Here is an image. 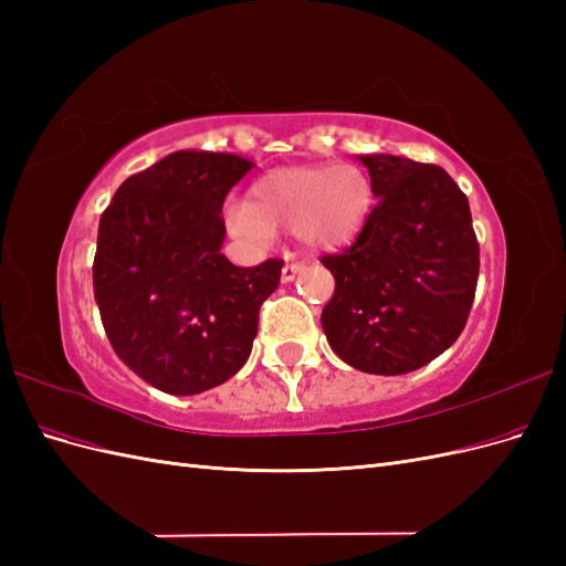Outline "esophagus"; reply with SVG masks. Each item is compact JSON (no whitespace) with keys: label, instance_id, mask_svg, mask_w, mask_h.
Masks as SVG:
<instances>
[{"label":"esophagus","instance_id":"34e87169","mask_svg":"<svg viewBox=\"0 0 566 566\" xmlns=\"http://www.w3.org/2000/svg\"><path fill=\"white\" fill-rule=\"evenodd\" d=\"M304 271V264H300V262H293V264H285L283 266V271H281V281L283 283H290V281H295L300 273Z\"/></svg>","mask_w":566,"mask_h":566}]
</instances>
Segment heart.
Segmentation results:
<instances>
[{"instance_id":"obj_1","label":"heart","mask_w":566,"mask_h":566,"mask_svg":"<svg viewBox=\"0 0 566 566\" xmlns=\"http://www.w3.org/2000/svg\"><path fill=\"white\" fill-rule=\"evenodd\" d=\"M375 208L368 175L356 165L276 167L250 186V200H229L224 221L248 243L271 245L293 231L318 252L354 243Z\"/></svg>"}]
</instances>
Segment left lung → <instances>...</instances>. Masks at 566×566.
Here are the masks:
<instances>
[{
    "label": "left lung",
    "mask_w": 566,
    "mask_h": 566,
    "mask_svg": "<svg viewBox=\"0 0 566 566\" xmlns=\"http://www.w3.org/2000/svg\"><path fill=\"white\" fill-rule=\"evenodd\" d=\"M356 158L378 205L352 248L321 260L335 276L321 325L352 368L403 375L447 352L468 323L479 276L470 202L437 165Z\"/></svg>",
    "instance_id": "left-lung-1"
}]
</instances>
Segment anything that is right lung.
Returning <instances> with one entry per match:
<instances>
[{
  "mask_svg": "<svg viewBox=\"0 0 566 566\" xmlns=\"http://www.w3.org/2000/svg\"><path fill=\"white\" fill-rule=\"evenodd\" d=\"M252 160L177 150L132 175L98 221L94 297L115 354L160 391L227 382L252 352L281 260L243 269L224 245L221 205Z\"/></svg>",
  "mask_w": 566,
  "mask_h": 566,
  "instance_id": "right-lung-1",
  "label": "right lung"
}]
</instances>
